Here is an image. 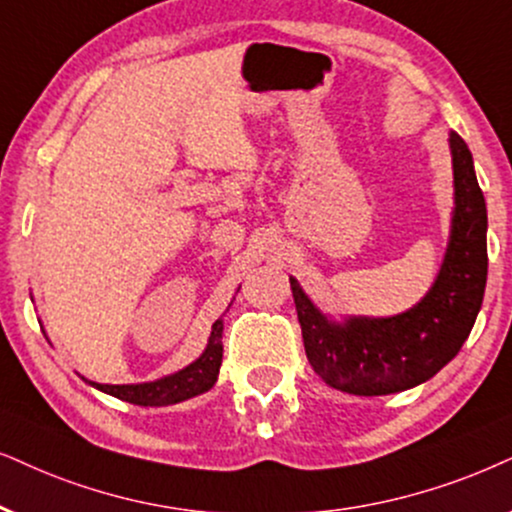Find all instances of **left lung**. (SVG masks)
I'll return each instance as SVG.
<instances>
[{
	"label": "left lung",
	"mask_w": 512,
	"mask_h": 512,
	"mask_svg": "<svg viewBox=\"0 0 512 512\" xmlns=\"http://www.w3.org/2000/svg\"><path fill=\"white\" fill-rule=\"evenodd\" d=\"M454 160V215L442 269L409 312L333 321L314 307L290 278L304 352L323 383L335 390L378 397L409 390L442 371L468 340L487 286V205L475 177L472 153L449 134Z\"/></svg>",
	"instance_id": "obj_1"
}]
</instances>
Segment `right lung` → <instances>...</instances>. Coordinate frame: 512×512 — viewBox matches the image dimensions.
Listing matches in <instances>:
<instances>
[{"instance_id":"obj_1","label":"right lung","mask_w":512,"mask_h":512,"mask_svg":"<svg viewBox=\"0 0 512 512\" xmlns=\"http://www.w3.org/2000/svg\"><path fill=\"white\" fill-rule=\"evenodd\" d=\"M222 331L224 323L217 319L212 323V333L208 340V347L200 357L181 371L165 375V378L153 380V383H139V385H101V383H87L94 385L96 390L113 394L122 401L137 406H167L177 404V401L191 399L196 394L208 392L212 385L217 383L219 366H222Z\"/></svg>"}]
</instances>
